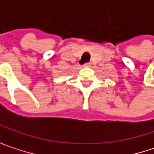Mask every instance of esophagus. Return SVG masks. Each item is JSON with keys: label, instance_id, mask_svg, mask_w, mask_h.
Returning <instances> with one entry per match:
<instances>
[{"label": "esophagus", "instance_id": "34e87169", "mask_svg": "<svg viewBox=\"0 0 154 154\" xmlns=\"http://www.w3.org/2000/svg\"><path fill=\"white\" fill-rule=\"evenodd\" d=\"M91 66H92V63H90V62H87V63L83 65V67H85V68H90Z\"/></svg>", "mask_w": 154, "mask_h": 154}]
</instances>
